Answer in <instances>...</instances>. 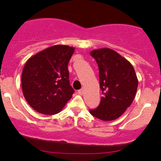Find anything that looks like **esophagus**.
I'll return each mask as SVG.
<instances>
[{"mask_svg":"<svg viewBox=\"0 0 161 161\" xmlns=\"http://www.w3.org/2000/svg\"><path fill=\"white\" fill-rule=\"evenodd\" d=\"M78 94L80 95H82L84 94V89H80L78 91Z\"/></svg>","mask_w":161,"mask_h":161,"instance_id":"1","label":"esophagus"}]
</instances>
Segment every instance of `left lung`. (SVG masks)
Masks as SVG:
<instances>
[{
  "mask_svg": "<svg viewBox=\"0 0 161 161\" xmlns=\"http://www.w3.org/2000/svg\"><path fill=\"white\" fill-rule=\"evenodd\" d=\"M99 68L102 92L99 106L89 113L103 121L117 119L132 104L138 88V79L130 62L110 48L90 52Z\"/></svg>",
  "mask_w": 161,
  "mask_h": 161,
  "instance_id": "obj_1",
  "label": "left lung"
}]
</instances>
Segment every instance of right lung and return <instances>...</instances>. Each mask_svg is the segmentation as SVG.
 I'll return each mask as SVG.
<instances>
[{"mask_svg":"<svg viewBox=\"0 0 161 161\" xmlns=\"http://www.w3.org/2000/svg\"><path fill=\"white\" fill-rule=\"evenodd\" d=\"M75 47L57 45L33 55L22 73V89L32 108L40 114L60 113L74 93L69 85L68 64Z\"/></svg>","mask_w":161,"mask_h":161,"instance_id":"right-lung-1","label":"right lung"}]
</instances>
